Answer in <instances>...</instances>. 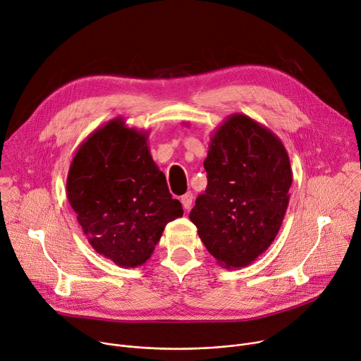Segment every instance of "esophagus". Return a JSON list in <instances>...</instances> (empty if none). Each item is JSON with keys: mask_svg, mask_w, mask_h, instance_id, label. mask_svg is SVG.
Instances as JSON below:
<instances>
[{"mask_svg": "<svg viewBox=\"0 0 361 361\" xmlns=\"http://www.w3.org/2000/svg\"><path fill=\"white\" fill-rule=\"evenodd\" d=\"M192 202H194V195L191 191H187L184 195H181V204L185 210H190L191 206H192Z\"/></svg>", "mask_w": 361, "mask_h": 361, "instance_id": "1", "label": "esophagus"}]
</instances>
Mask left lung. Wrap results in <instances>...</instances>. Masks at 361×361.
<instances>
[{"label":"left lung","instance_id":"left-lung-1","mask_svg":"<svg viewBox=\"0 0 361 361\" xmlns=\"http://www.w3.org/2000/svg\"><path fill=\"white\" fill-rule=\"evenodd\" d=\"M207 188L190 220L226 269L249 267L275 240L289 203L292 170L282 141L243 114L227 116L210 137Z\"/></svg>","mask_w":361,"mask_h":361}]
</instances>
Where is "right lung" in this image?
<instances>
[{"instance_id":"right-lung-1","label":"right lung","mask_w":361,"mask_h":361,"mask_svg":"<svg viewBox=\"0 0 361 361\" xmlns=\"http://www.w3.org/2000/svg\"><path fill=\"white\" fill-rule=\"evenodd\" d=\"M148 135L118 116L80 144L68 174V200L87 242L121 268L144 265L167 223L184 213L149 154Z\"/></svg>"}]
</instances>
